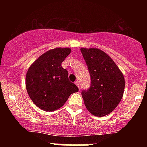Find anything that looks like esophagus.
Wrapping results in <instances>:
<instances>
[{"instance_id": "obj_1", "label": "esophagus", "mask_w": 147, "mask_h": 147, "mask_svg": "<svg viewBox=\"0 0 147 147\" xmlns=\"http://www.w3.org/2000/svg\"><path fill=\"white\" fill-rule=\"evenodd\" d=\"M75 84H76V85L78 87V88H80V82H79V81L75 82Z\"/></svg>"}]
</instances>
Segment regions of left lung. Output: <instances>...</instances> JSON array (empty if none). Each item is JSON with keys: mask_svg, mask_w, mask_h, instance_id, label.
Masks as SVG:
<instances>
[{"mask_svg": "<svg viewBox=\"0 0 147 147\" xmlns=\"http://www.w3.org/2000/svg\"><path fill=\"white\" fill-rule=\"evenodd\" d=\"M89 70L90 88L82 91L85 107L92 115L102 117L113 112L124 94V75L110 56L98 49L81 48Z\"/></svg>", "mask_w": 147, "mask_h": 147, "instance_id": "left-lung-1", "label": "left lung"}]
</instances>
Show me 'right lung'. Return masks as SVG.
Listing matches in <instances>:
<instances>
[{
	"instance_id": "right-lung-1",
	"label": "right lung",
	"mask_w": 147,
	"mask_h": 147,
	"mask_svg": "<svg viewBox=\"0 0 147 147\" xmlns=\"http://www.w3.org/2000/svg\"><path fill=\"white\" fill-rule=\"evenodd\" d=\"M69 48L48 51L31 65L26 76L30 98L39 108L54 111L62 107L71 94L79 91L68 80V72L61 65L69 55Z\"/></svg>"
}]
</instances>
